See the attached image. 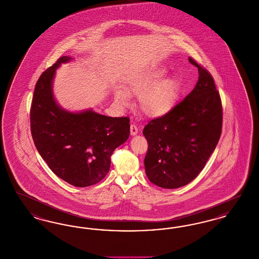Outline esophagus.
I'll return each instance as SVG.
<instances>
[{"mask_svg":"<svg viewBox=\"0 0 259 259\" xmlns=\"http://www.w3.org/2000/svg\"><path fill=\"white\" fill-rule=\"evenodd\" d=\"M130 133H131L132 136H136L138 134V127L136 126L135 124H131V126H130Z\"/></svg>","mask_w":259,"mask_h":259,"instance_id":"1","label":"esophagus"}]
</instances>
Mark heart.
I'll list each match as a JSON object with an SVG mask.
<instances>
[{"mask_svg": "<svg viewBox=\"0 0 259 259\" xmlns=\"http://www.w3.org/2000/svg\"><path fill=\"white\" fill-rule=\"evenodd\" d=\"M164 68H148L131 74L124 82V90L116 88L115 102L127 107L130 97H139L141 111L148 117H160L172 110L178 96L179 87L174 78H164Z\"/></svg>", "mask_w": 259, "mask_h": 259, "instance_id": "heart-1", "label": "heart"}]
</instances>
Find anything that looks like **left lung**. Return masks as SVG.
Segmentation results:
<instances>
[{
    "mask_svg": "<svg viewBox=\"0 0 259 259\" xmlns=\"http://www.w3.org/2000/svg\"><path fill=\"white\" fill-rule=\"evenodd\" d=\"M198 68L193 90L165 115L143 130L148 140L145 169L148 180L163 188H179L203 170L222 134V107L212 76Z\"/></svg>",
    "mask_w": 259,
    "mask_h": 259,
    "instance_id": "8db88e82",
    "label": "left lung"
}]
</instances>
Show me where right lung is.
Here are the masks:
<instances>
[{
	"label": "right lung",
	"mask_w": 259,
	"mask_h": 259,
	"mask_svg": "<svg viewBox=\"0 0 259 259\" xmlns=\"http://www.w3.org/2000/svg\"><path fill=\"white\" fill-rule=\"evenodd\" d=\"M73 59L63 56L39 76L31 106V133L52 172L70 185L85 187L109 172L112 152L129 138L130 120L92 109L70 111L62 108L54 97L53 80L62 64Z\"/></svg>",
	"instance_id": "add662e5"
}]
</instances>
